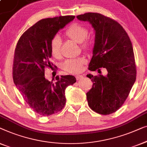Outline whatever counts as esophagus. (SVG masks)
Returning <instances> with one entry per match:
<instances>
[{"label":"esophagus","instance_id":"esophagus-1","mask_svg":"<svg viewBox=\"0 0 147 147\" xmlns=\"http://www.w3.org/2000/svg\"><path fill=\"white\" fill-rule=\"evenodd\" d=\"M82 77H83V76H82V75H76V78L77 80H80L81 78H82Z\"/></svg>","mask_w":147,"mask_h":147}]
</instances>
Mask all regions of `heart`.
I'll return each instance as SVG.
<instances>
[{"instance_id":"1","label":"heart","mask_w":147,"mask_h":147,"mask_svg":"<svg viewBox=\"0 0 147 147\" xmlns=\"http://www.w3.org/2000/svg\"><path fill=\"white\" fill-rule=\"evenodd\" d=\"M88 29L85 26L79 23L71 24L65 32V35L74 42L79 43L84 51H90L93 47L94 41L92 38H87ZM51 53L54 57L58 58L61 56V39L56 36L52 39L50 45ZM86 60L83 57L70 59L63 64V69L68 73L76 74L82 70V66Z\"/></svg>"}]
</instances>
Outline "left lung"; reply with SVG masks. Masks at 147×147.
Here are the masks:
<instances>
[{"label":"left lung","instance_id":"1","mask_svg":"<svg viewBox=\"0 0 147 147\" xmlns=\"http://www.w3.org/2000/svg\"><path fill=\"white\" fill-rule=\"evenodd\" d=\"M88 21L95 30L93 55L88 70L99 74H87L93 85L86 93L90 108L98 114L110 115L121 108L136 80V69L131 41L123 26L114 19L96 12L76 16ZM108 74L103 76L100 69Z\"/></svg>","mask_w":147,"mask_h":147}]
</instances>
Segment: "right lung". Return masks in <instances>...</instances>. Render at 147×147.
<instances>
[{
  "mask_svg": "<svg viewBox=\"0 0 147 147\" xmlns=\"http://www.w3.org/2000/svg\"><path fill=\"white\" fill-rule=\"evenodd\" d=\"M73 15L39 20L20 37L14 51L12 78L20 94L35 113L51 116L66 104L65 89L76 82L74 76H56L53 83L45 77V68H52L50 45L57 32L73 20Z\"/></svg>",
  "mask_w": 147,
  "mask_h": 147,
  "instance_id": "add662e5",
  "label": "right lung"
}]
</instances>
